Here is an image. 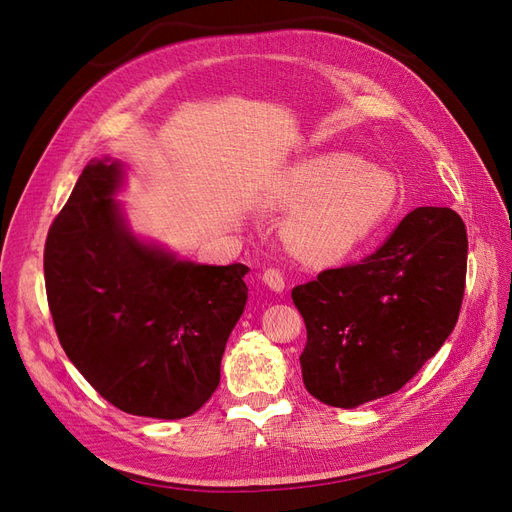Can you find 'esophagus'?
<instances>
[{"instance_id":"34e87169","label":"esophagus","mask_w":512,"mask_h":512,"mask_svg":"<svg viewBox=\"0 0 512 512\" xmlns=\"http://www.w3.org/2000/svg\"><path fill=\"white\" fill-rule=\"evenodd\" d=\"M262 282H265L271 290H275V292H282L284 288H286V277H284V273L280 271V269H275V267H269V269H265V273H262Z\"/></svg>"}]
</instances>
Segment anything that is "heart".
<instances>
[{"label":"heart","mask_w":512,"mask_h":512,"mask_svg":"<svg viewBox=\"0 0 512 512\" xmlns=\"http://www.w3.org/2000/svg\"><path fill=\"white\" fill-rule=\"evenodd\" d=\"M284 203L305 207L286 228L292 250L309 260H331L348 254L389 218L397 183L359 158L327 153L292 170Z\"/></svg>","instance_id":"1"}]
</instances>
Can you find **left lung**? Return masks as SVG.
Masks as SVG:
<instances>
[{"label":"left lung","mask_w":512,"mask_h":512,"mask_svg":"<svg viewBox=\"0 0 512 512\" xmlns=\"http://www.w3.org/2000/svg\"><path fill=\"white\" fill-rule=\"evenodd\" d=\"M466 269L463 220L448 207H418L374 254L294 286L309 395L356 408L399 391L455 329Z\"/></svg>","instance_id":"1"}]
</instances>
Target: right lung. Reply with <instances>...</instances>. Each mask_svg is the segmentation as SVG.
Instances as JSON below:
<instances>
[{"mask_svg": "<svg viewBox=\"0 0 512 512\" xmlns=\"http://www.w3.org/2000/svg\"><path fill=\"white\" fill-rule=\"evenodd\" d=\"M121 166H85L44 243V284L59 344L115 408L185 418L220 384L247 301L245 265L177 260L138 241L111 198Z\"/></svg>", "mask_w": 512, "mask_h": 512, "instance_id": "1", "label": "right lung"}]
</instances>
